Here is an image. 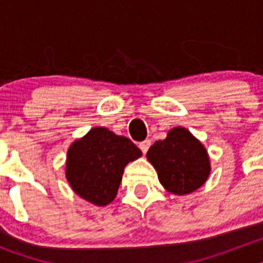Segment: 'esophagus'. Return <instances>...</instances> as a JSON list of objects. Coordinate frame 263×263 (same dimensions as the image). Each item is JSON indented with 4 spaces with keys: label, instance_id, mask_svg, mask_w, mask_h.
I'll return each mask as SVG.
<instances>
[{
    "label": "esophagus",
    "instance_id": "esophagus-1",
    "mask_svg": "<svg viewBox=\"0 0 263 263\" xmlns=\"http://www.w3.org/2000/svg\"><path fill=\"white\" fill-rule=\"evenodd\" d=\"M150 146H152V141H150V139H145V141H142V142L139 143V148H141V150H142V153H145V154L147 153V150Z\"/></svg>",
    "mask_w": 263,
    "mask_h": 263
}]
</instances>
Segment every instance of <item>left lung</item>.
Here are the masks:
<instances>
[{"mask_svg": "<svg viewBox=\"0 0 263 263\" xmlns=\"http://www.w3.org/2000/svg\"><path fill=\"white\" fill-rule=\"evenodd\" d=\"M147 159L168 192L185 195L205 183L211 167L204 146L184 127L170 130L167 138L148 148Z\"/></svg>", "mask_w": 263, "mask_h": 263, "instance_id": "left-lung-1", "label": "left lung"}]
</instances>
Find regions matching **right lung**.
I'll return each instance as SVG.
<instances>
[{
    "mask_svg": "<svg viewBox=\"0 0 263 263\" xmlns=\"http://www.w3.org/2000/svg\"><path fill=\"white\" fill-rule=\"evenodd\" d=\"M141 155L126 137L93 127L69 147L66 176L79 196L95 205H106L115 200L125 166Z\"/></svg>",
    "mask_w": 263,
    "mask_h": 263,
    "instance_id": "obj_1",
    "label": "right lung"
}]
</instances>
